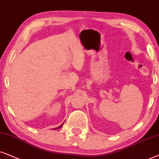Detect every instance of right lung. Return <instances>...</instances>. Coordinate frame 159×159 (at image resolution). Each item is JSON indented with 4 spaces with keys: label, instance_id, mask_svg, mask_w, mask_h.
<instances>
[{
    "label": "right lung",
    "instance_id": "1",
    "mask_svg": "<svg viewBox=\"0 0 159 159\" xmlns=\"http://www.w3.org/2000/svg\"><path fill=\"white\" fill-rule=\"evenodd\" d=\"M62 125H63V124H62V125H60V126H58V127H57V128H55V129H60V127H62Z\"/></svg>",
    "mask_w": 159,
    "mask_h": 159
}]
</instances>
